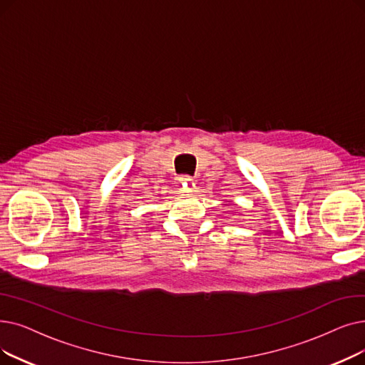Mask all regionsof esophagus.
Segmentation results:
<instances>
[{"label": "esophagus", "instance_id": "esophagus-1", "mask_svg": "<svg viewBox=\"0 0 365 365\" xmlns=\"http://www.w3.org/2000/svg\"><path fill=\"white\" fill-rule=\"evenodd\" d=\"M180 182L183 183V189L186 187V185H194V179L191 176H182ZM189 189V187H187Z\"/></svg>", "mask_w": 365, "mask_h": 365}]
</instances>
